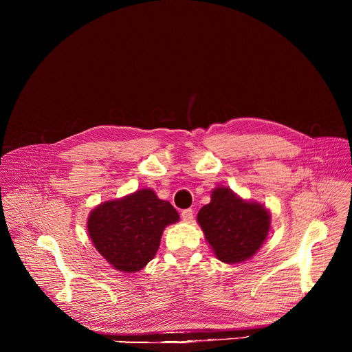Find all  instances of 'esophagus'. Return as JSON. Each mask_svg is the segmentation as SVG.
<instances>
[{
    "instance_id": "1",
    "label": "esophagus",
    "mask_w": 352,
    "mask_h": 352,
    "mask_svg": "<svg viewBox=\"0 0 352 352\" xmlns=\"http://www.w3.org/2000/svg\"><path fill=\"white\" fill-rule=\"evenodd\" d=\"M181 217H182V220H184V221L190 223V221L193 220V210H192V209H185V210H182Z\"/></svg>"
}]
</instances>
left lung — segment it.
<instances>
[{"label":"left lung","mask_w":352,"mask_h":352,"mask_svg":"<svg viewBox=\"0 0 352 352\" xmlns=\"http://www.w3.org/2000/svg\"><path fill=\"white\" fill-rule=\"evenodd\" d=\"M196 221L216 258L234 265L250 259L262 248L272 214L265 205L245 200L227 186H217Z\"/></svg>","instance_id":"obj_1"}]
</instances>
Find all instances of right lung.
I'll return each mask as SVG.
<instances>
[{"label": "right lung", "mask_w": 352, "mask_h": 352, "mask_svg": "<svg viewBox=\"0 0 352 352\" xmlns=\"http://www.w3.org/2000/svg\"><path fill=\"white\" fill-rule=\"evenodd\" d=\"M179 221L170 202L143 188L106 200L87 217V232L97 252L121 273H136L156 256L163 231Z\"/></svg>", "instance_id": "right-lung-1"}]
</instances>
